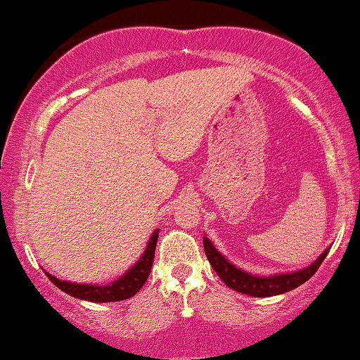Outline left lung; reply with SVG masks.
<instances>
[{"mask_svg":"<svg viewBox=\"0 0 360 360\" xmlns=\"http://www.w3.org/2000/svg\"><path fill=\"white\" fill-rule=\"evenodd\" d=\"M203 245L206 257H208L210 264L220 276V279L226 284L229 288H232L233 291L242 292V295L254 296V298H269V296H278L284 295V292L291 291V289L301 286L303 283L311 278L315 274L320 264L323 262L328 249H325L318 255L316 260H313L308 267L300 271H291V272H278V274L272 276H259L252 274L249 271H243L240 267H237L235 264L230 262L220 250H217V247L213 245V242L208 237L203 238Z\"/></svg>","mask_w":360,"mask_h":360,"instance_id":"left-lung-1","label":"left lung"}]
</instances>
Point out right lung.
Instances as JSON below:
<instances>
[{"instance_id":"1","label":"right lung","mask_w":360,"mask_h":360,"mask_svg":"<svg viewBox=\"0 0 360 360\" xmlns=\"http://www.w3.org/2000/svg\"><path fill=\"white\" fill-rule=\"evenodd\" d=\"M159 237V230H154L148 238V243L140 255L137 262L130 267L127 272H123L120 278L111 281L110 284H81V283H69V281H62L56 276L49 274L45 271V276L56 284L57 288L62 289L64 292L71 295L72 298L91 301V303H108V301H123L137 295L140 288L146 284V281L150 274L152 262H154L155 255V243Z\"/></svg>"}]
</instances>
